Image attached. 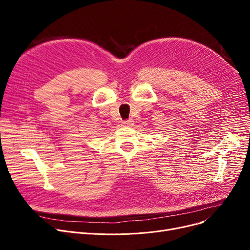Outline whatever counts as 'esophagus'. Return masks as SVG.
Masks as SVG:
<instances>
[{"instance_id": "1", "label": "esophagus", "mask_w": 250, "mask_h": 250, "mask_svg": "<svg viewBox=\"0 0 250 250\" xmlns=\"http://www.w3.org/2000/svg\"><path fill=\"white\" fill-rule=\"evenodd\" d=\"M124 125H125V126H132V125H133V121H132V120L125 121V122H124Z\"/></svg>"}]
</instances>
